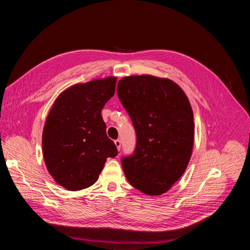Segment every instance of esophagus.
<instances>
[{
	"mask_svg": "<svg viewBox=\"0 0 250 250\" xmlns=\"http://www.w3.org/2000/svg\"><path fill=\"white\" fill-rule=\"evenodd\" d=\"M115 145H116L117 149L120 151V149H121V141L120 140H116L115 141Z\"/></svg>",
	"mask_w": 250,
	"mask_h": 250,
	"instance_id": "esophagus-1",
	"label": "esophagus"
}]
</instances>
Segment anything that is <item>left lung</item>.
<instances>
[{"instance_id": "left-lung-1", "label": "left lung", "mask_w": 250, "mask_h": 250, "mask_svg": "<svg viewBox=\"0 0 250 250\" xmlns=\"http://www.w3.org/2000/svg\"><path fill=\"white\" fill-rule=\"evenodd\" d=\"M118 96L137 132L134 153L122 160L129 184L149 196L168 192L185 173L194 145V115L175 82L151 75L126 76Z\"/></svg>"}]
</instances>
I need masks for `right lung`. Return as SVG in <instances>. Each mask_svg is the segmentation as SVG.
Returning a JSON list of instances; mask_svg holds the SVG:
<instances>
[{
	"mask_svg": "<svg viewBox=\"0 0 250 250\" xmlns=\"http://www.w3.org/2000/svg\"><path fill=\"white\" fill-rule=\"evenodd\" d=\"M116 77L94 79L64 89L53 104L42 131V153L50 175L69 191L99 178L118 150L106 135L101 110L115 95Z\"/></svg>",
	"mask_w": 250,
	"mask_h": 250,
	"instance_id": "1",
	"label": "right lung"
}]
</instances>
